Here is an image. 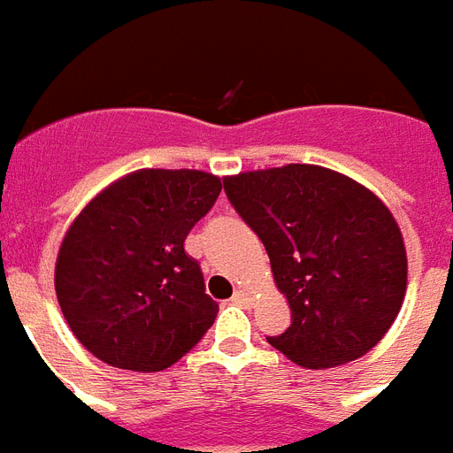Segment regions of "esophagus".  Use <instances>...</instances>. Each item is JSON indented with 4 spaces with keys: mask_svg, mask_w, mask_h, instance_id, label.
Listing matches in <instances>:
<instances>
[{
    "mask_svg": "<svg viewBox=\"0 0 453 453\" xmlns=\"http://www.w3.org/2000/svg\"><path fill=\"white\" fill-rule=\"evenodd\" d=\"M231 302L238 303V306H250V303H252V296H250L245 289H236V295H234Z\"/></svg>",
    "mask_w": 453,
    "mask_h": 453,
    "instance_id": "obj_1",
    "label": "esophagus"
}]
</instances>
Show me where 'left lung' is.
Listing matches in <instances>:
<instances>
[{
	"mask_svg": "<svg viewBox=\"0 0 453 453\" xmlns=\"http://www.w3.org/2000/svg\"><path fill=\"white\" fill-rule=\"evenodd\" d=\"M224 191L266 248L292 311V325L269 336L271 346L311 370L374 349L407 292L403 231L381 198L311 164L238 173Z\"/></svg>",
	"mask_w": 453,
	"mask_h": 453,
	"instance_id": "left-lung-1",
	"label": "left lung"
}]
</instances>
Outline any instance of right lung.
<instances>
[{
  "label": "right lung",
  "instance_id": "add662e5",
  "mask_svg": "<svg viewBox=\"0 0 453 453\" xmlns=\"http://www.w3.org/2000/svg\"><path fill=\"white\" fill-rule=\"evenodd\" d=\"M222 180L142 168L104 187L74 217L56 259V295L83 349L133 372H161L215 323L201 266L184 252Z\"/></svg>",
  "mask_w": 453,
  "mask_h": 453
}]
</instances>
